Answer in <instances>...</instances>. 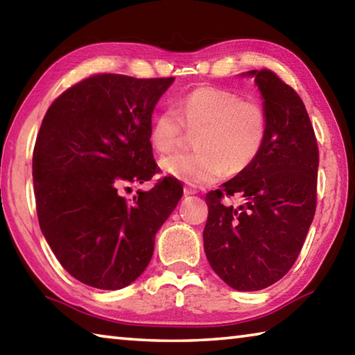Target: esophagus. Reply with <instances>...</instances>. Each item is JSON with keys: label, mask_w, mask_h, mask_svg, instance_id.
<instances>
[{"label": "esophagus", "mask_w": 355, "mask_h": 355, "mask_svg": "<svg viewBox=\"0 0 355 355\" xmlns=\"http://www.w3.org/2000/svg\"><path fill=\"white\" fill-rule=\"evenodd\" d=\"M183 192H184V196H192V194H197V188H194V186H189V184H186L184 188H183Z\"/></svg>", "instance_id": "1"}]
</instances>
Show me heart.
<instances>
[{
    "mask_svg": "<svg viewBox=\"0 0 355 355\" xmlns=\"http://www.w3.org/2000/svg\"><path fill=\"white\" fill-rule=\"evenodd\" d=\"M186 133L196 135L194 152L161 159L167 175L191 184L213 183L224 173H239L255 163L268 141L269 117L260 101L222 87H197L175 98V110L155 114L148 141L156 152L178 147Z\"/></svg>",
    "mask_w": 355,
    "mask_h": 355,
    "instance_id": "heart-1",
    "label": "heart"
}]
</instances>
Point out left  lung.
<instances>
[{
    "label": "left lung",
    "instance_id": "obj_1",
    "mask_svg": "<svg viewBox=\"0 0 355 355\" xmlns=\"http://www.w3.org/2000/svg\"><path fill=\"white\" fill-rule=\"evenodd\" d=\"M269 117L257 161L209 191L203 248L214 272L238 291L271 286L297 260L316 209L318 142L302 100L269 69L250 70ZM239 195L241 206L223 202Z\"/></svg>",
    "mask_w": 355,
    "mask_h": 355
}]
</instances>
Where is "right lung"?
Instances as JSON below:
<instances>
[{"label":"right lung","mask_w":355,"mask_h":355,"mask_svg":"<svg viewBox=\"0 0 355 355\" xmlns=\"http://www.w3.org/2000/svg\"><path fill=\"white\" fill-rule=\"evenodd\" d=\"M172 83L92 75L59 95L42 120L33 152L39 225L65 271L89 286L120 290L139 277L156 232L182 199L173 177L133 200L119 194L159 171L148 128Z\"/></svg>","instance_id":"right-lung-1"}]
</instances>
